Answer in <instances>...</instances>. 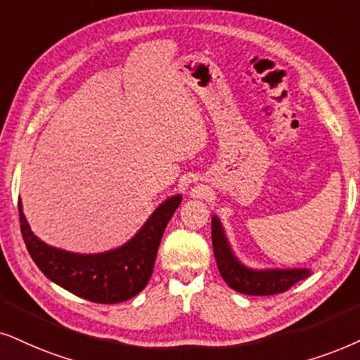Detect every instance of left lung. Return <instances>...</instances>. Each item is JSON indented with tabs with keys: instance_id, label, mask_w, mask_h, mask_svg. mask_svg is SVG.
Listing matches in <instances>:
<instances>
[{
	"instance_id": "8db88e82",
	"label": "left lung",
	"mask_w": 360,
	"mask_h": 360,
	"mask_svg": "<svg viewBox=\"0 0 360 360\" xmlns=\"http://www.w3.org/2000/svg\"><path fill=\"white\" fill-rule=\"evenodd\" d=\"M214 257L222 279L231 289L248 295H272L285 292L295 282L311 276L309 269H251L234 256L219 217L212 216L211 224Z\"/></svg>"
}]
</instances>
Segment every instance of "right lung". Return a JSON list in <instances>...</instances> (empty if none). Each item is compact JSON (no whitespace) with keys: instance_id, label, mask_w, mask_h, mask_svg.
<instances>
[{"instance_id":"right-lung-1","label":"right lung","mask_w":360,"mask_h":360,"mask_svg":"<svg viewBox=\"0 0 360 360\" xmlns=\"http://www.w3.org/2000/svg\"><path fill=\"white\" fill-rule=\"evenodd\" d=\"M181 199L179 194L166 199L133 239L121 248L99 254H76L48 245L30 229L21 201H18V211L26 249L49 281L86 301L117 304L146 288L159 243Z\"/></svg>"}]
</instances>
